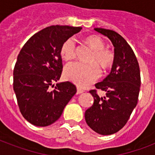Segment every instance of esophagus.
Wrapping results in <instances>:
<instances>
[{"instance_id":"34e87169","label":"esophagus","mask_w":155,"mask_h":155,"mask_svg":"<svg viewBox=\"0 0 155 155\" xmlns=\"http://www.w3.org/2000/svg\"><path fill=\"white\" fill-rule=\"evenodd\" d=\"M84 92V91L81 89V88H80V87H77V94H81V93Z\"/></svg>"}]
</instances>
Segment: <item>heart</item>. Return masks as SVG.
I'll return each mask as SVG.
<instances>
[{"instance_id": "obj_1", "label": "heart", "mask_w": 155, "mask_h": 155, "mask_svg": "<svg viewBox=\"0 0 155 155\" xmlns=\"http://www.w3.org/2000/svg\"><path fill=\"white\" fill-rule=\"evenodd\" d=\"M86 42L94 50L91 62L94 64L86 65L81 63H72L64 69V77L79 87H88L101 76V70L95 63L102 68H107L114 61V53L105 49V42L100 37L91 35L86 39ZM61 54L66 61H72L76 56V39L73 37L68 39L61 46Z\"/></svg>"}]
</instances>
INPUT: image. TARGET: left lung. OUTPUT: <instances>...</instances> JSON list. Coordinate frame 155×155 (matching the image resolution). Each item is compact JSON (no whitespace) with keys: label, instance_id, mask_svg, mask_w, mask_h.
I'll return each instance as SVG.
<instances>
[{"label":"left lung","instance_id":"obj_1","mask_svg":"<svg viewBox=\"0 0 155 155\" xmlns=\"http://www.w3.org/2000/svg\"><path fill=\"white\" fill-rule=\"evenodd\" d=\"M94 29L110 39L114 46V61L110 74L95 84L97 89L105 91V95L98 96L96 90L89 91L94 103L85 111L84 118L94 132L110 135L125 126L137 104L140 68L132 48L120 34L105 28Z\"/></svg>","mask_w":155,"mask_h":155}]
</instances>
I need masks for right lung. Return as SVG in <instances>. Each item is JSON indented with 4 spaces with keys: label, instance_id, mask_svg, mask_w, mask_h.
<instances>
[{
    "label": "right lung",
    "instance_id": "1",
    "mask_svg": "<svg viewBox=\"0 0 155 155\" xmlns=\"http://www.w3.org/2000/svg\"><path fill=\"white\" fill-rule=\"evenodd\" d=\"M81 29L52 25L32 35L21 48L14 68L13 87L21 115L32 125L47 127L57 121L76 93L71 82L53 83L62 73L63 43Z\"/></svg>",
    "mask_w": 155,
    "mask_h": 155
}]
</instances>
